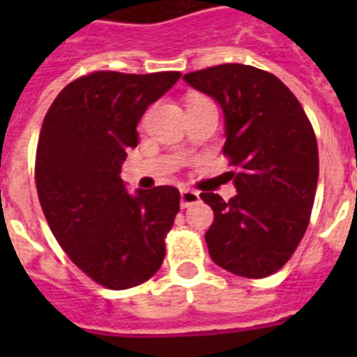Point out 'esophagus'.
I'll use <instances>...</instances> for the list:
<instances>
[{"instance_id":"1","label":"esophagus","mask_w":357,"mask_h":357,"mask_svg":"<svg viewBox=\"0 0 357 357\" xmlns=\"http://www.w3.org/2000/svg\"><path fill=\"white\" fill-rule=\"evenodd\" d=\"M200 202V195L196 190L183 189L181 190V207H190Z\"/></svg>"}]
</instances>
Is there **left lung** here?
<instances>
[{"mask_svg": "<svg viewBox=\"0 0 357 357\" xmlns=\"http://www.w3.org/2000/svg\"><path fill=\"white\" fill-rule=\"evenodd\" d=\"M224 113V155L237 195L202 200L215 213L206 243L211 259L243 278L271 276L293 255L310 224L319 179L317 139L294 94L265 70L220 64L185 74Z\"/></svg>", "mask_w": 357, "mask_h": 357, "instance_id": "8db88e82", "label": "left lung"}]
</instances>
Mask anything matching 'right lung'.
Listing matches in <instances>:
<instances>
[{"label":"right lung","instance_id":"right-lung-1","mask_svg":"<svg viewBox=\"0 0 357 357\" xmlns=\"http://www.w3.org/2000/svg\"><path fill=\"white\" fill-rule=\"evenodd\" d=\"M179 72H94L59 92L36 148V192L70 259L103 287L150 280L165 259V237L179 211L168 185L129 195L120 178L137 123Z\"/></svg>","mask_w":357,"mask_h":357}]
</instances>
